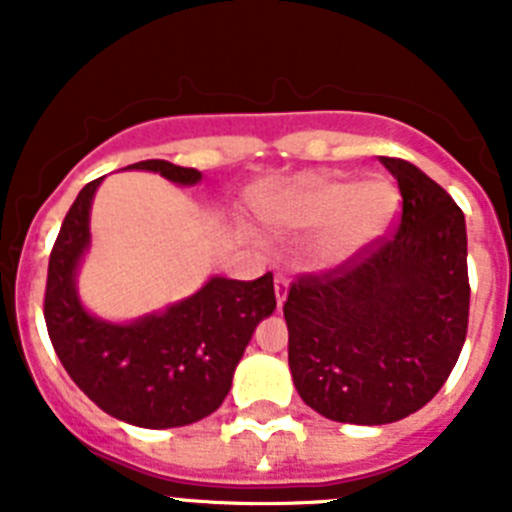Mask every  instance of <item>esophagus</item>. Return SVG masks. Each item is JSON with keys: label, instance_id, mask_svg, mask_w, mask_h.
<instances>
[{"label": "esophagus", "instance_id": "1", "mask_svg": "<svg viewBox=\"0 0 512 512\" xmlns=\"http://www.w3.org/2000/svg\"><path fill=\"white\" fill-rule=\"evenodd\" d=\"M289 292V279L284 274H274V295H277V305L282 307L284 300H287Z\"/></svg>", "mask_w": 512, "mask_h": 512}]
</instances>
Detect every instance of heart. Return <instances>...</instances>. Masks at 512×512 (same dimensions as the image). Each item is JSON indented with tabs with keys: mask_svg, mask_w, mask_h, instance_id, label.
I'll return each instance as SVG.
<instances>
[{
	"mask_svg": "<svg viewBox=\"0 0 512 512\" xmlns=\"http://www.w3.org/2000/svg\"><path fill=\"white\" fill-rule=\"evenodd\" d=\"M400 194L387 179L351 182L341 176H300L264 207L266 223L287 233L320 229L315 256L341 264L390 228Z\"/></svg>",
	"mask_w": 512,
	"mask_h": 512,
	"instance_id": "1",
	"label": "heart"
}]
</instances>
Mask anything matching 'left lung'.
Returning a JSON list of instances; mask_svg holds the SVG:
<instances>
[{"mask_svg":"<svg viewBox=\"0 0 512 512\" xmlns=\"http://www.w3.org/2000/svg\"><path fill=\"white\" fill-rule=\"evenodd\" d=\"M400 225L289 287V369L302 400L338 423L384 425L431 402L469 323L467 225L451 194L402 158H379Z\"/></svg>","mask_w":512,"mask_h":512,"instance_id":"obj_1","label":"left lung"}]
</instances>
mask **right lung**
Listing matches in <instances>:
<instances>
[{
    "mask_svg": "<svg viewBox=\"0 0 512 512\" xmlns=\"http://www.w3.org/2000/svg\"><path fill=\"white\" fill-rule=\"evenodd\" d=\"M128 169L156 171L184 187L202 179L161 158ZM99 184L81 189L53 243L43 302L48 336L76 387L112 418L140 428L197 423L223 405L253 330L277 307L274 277H212L197 295L133 323L94 318L76 295V269L89 248Z\"/></svg>",
    "mask_w": 512,
    "mask_h": 512,
    "instance_id": "add662e5",
    "label": "right lung"
}]
</instances>
